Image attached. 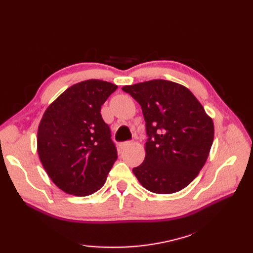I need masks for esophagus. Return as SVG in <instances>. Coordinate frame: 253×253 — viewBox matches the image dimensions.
<instances>
[{"label":"esophagus","instance_id":"1","mask_svg":"<svg viewBox=\"0 0 253 253\" xmlns=\"http://www.w3.org/2000/svg\"><path fill=\"white\" fill-rule=\"evenodd\" d=\"M132 143L129 142V141H125V142H120L119 143V148L121 149V150H124V149H126V147H128V145H131Z\"/></svg>","mask_w":253,"mask_h":253}]
</instances>
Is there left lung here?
I'll use <instances>...</instances> for the list:
<instances>
[{
	"label": "left lung",
	"mask_w": 253,
	"mask_h": 253,
	"mask_svg": "<svg viewBox=\"0 0 253 253\" xmlns=\"http://www.w3.org/2000/svg\"><path fill=\"white\" fill-rule=\"evenodd\" d=\"M141 105L147 126L143 163L133 169L138 181L157 194L186 188L200 173L214 138L213 120L191 90L168 80L125 85Z\"/></svg>",
	"instance_id": "1"
}]
</instances>
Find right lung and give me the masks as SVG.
<instances>
[{
    "label": "right lung",
    "mask_w": 253,
    "mask_h": 253,
    "mask_svg": "<svg viewBox=\"0 0 253 253\" xmlns=\"http://www.w3.org/2000/svg\"><path fill=\"white\" fill-rule=\"evenodd\" d=\"M117 88L98 79L81 81L65 89L43 114L38 154L49 178L67 194L95 193L117 160L111 129L100 114Z\"/></svg>",
    "instance_id": "obj_1"
}]
</instances>
